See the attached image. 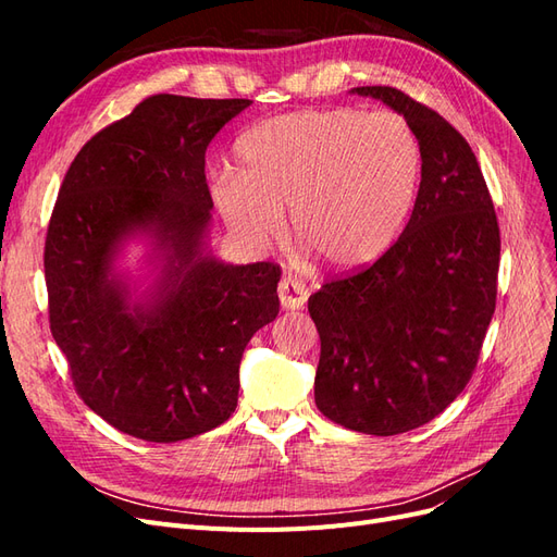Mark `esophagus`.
<instances>
[{
    "mask_svg": "<svg viewBox=\"0 0 557 557\" xmlns=\"http://www.w3.org/2000/svg\"><path fill=\"white\" fill-rule=\"evenodd\" d=\"M278 299H281L283 309H301L307 305L309 290H307L305 283L288 276V278H283L278 283Z\"/></svg>",
    "mask_w": 557,
    "mask_h": 557,
    "instance_id": "1",
    "label": "esophagus"
}]
</instances>
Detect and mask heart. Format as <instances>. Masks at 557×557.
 Listing matches in <instances>:
<instances>
[{"label": "heart", "mask_w": 557, "mask_h": 557, "mask_svg": "<svg viewBox=\"0 0 557 557\" xmlns=\"http://www.w3.org/2000/svg\"><path fill=\"white\" fill-rule=\"evenodd\" d=\"M239 172L211 178L227 225L250 244L274 242L290 209L297 242L334 269L374 262L395 242L416 197L420 144L393 111H295L237 141Z\"/></svg>", "instance_id": "obj_1"}]
</instances>
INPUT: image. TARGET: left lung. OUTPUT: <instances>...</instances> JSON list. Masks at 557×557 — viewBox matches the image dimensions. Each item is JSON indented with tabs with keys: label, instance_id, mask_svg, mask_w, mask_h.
I'll use <instances>...</instances> for the list:
<instances>
[{
	"label": "left lung",
	"instance_id": "8db88e82",
	"mask_svg": "<svg viewBox=\"0 0 557 557\" xmlns=\"http://www.w3.org/2000/svg\"><path fill=\"white\" fill-rule=\"evenodd\" d=\"M356 92L411 125L420 188L379 260L309 297L320 334L313 391L332 423L391 436L430 423L474 374L497 301L499 225L476 156L446 117L391 86Z\"/></svg>",
	"mask_w": 557,
	"mask_h": 557
}]
</instances>
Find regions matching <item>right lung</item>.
<instances>
[{"label": "right lung", "instance_id": "1", "mask_svg": "<svg viewBox=\"0 0 557 557\" xmlns=\"http://www.w3.org/2000/svg\"><path fill=\"white\" fill-rule=\"evenodd\" d=\"M250 99L150 95L99 129L64 174L44 248L48 323L74 391L109 425L172 444L237 409L250 336L278 315L281 267L201 258L211 139ZM153 231L171 250L156 308L128 311L114 244Z\"/></svg>", "mask_w": 557, "mask_h": 557}]
</instances>
